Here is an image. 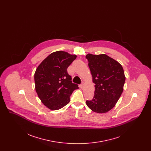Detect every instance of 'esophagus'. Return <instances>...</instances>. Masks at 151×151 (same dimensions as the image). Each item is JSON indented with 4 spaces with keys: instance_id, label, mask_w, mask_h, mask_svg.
I'll return each instance as SVG.
<instances>
[{
    "instance_id": "34e87169",
    "label": "esophagus",
    "mask_w": 151,
    "mask_h": 151,
    "mask_svg": "<svg viewBox=\"0 0 151 151\" xmlns=\"http://www.w3.org/2000/svg\"><path fill=\"white\" fill-rule=\"evenodd\" d=\"M84 87V83H82V84L80 85V88L81 89H83Z\"/></svg>"
}]
</instances>
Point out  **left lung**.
I'll list each match as a JSON object with an SVG mask.
<instances>
[{"label":"left lung","instance_id":"8db88e82","mask_svg":"<svg viewBox=\"0 0 151 151\" xmlns=\"http://www.w3.org/2000/svg\"><path fill=\"white\" fill-rule=\"evenodd\" d=\"M95 84L93 99L86 105L97 113H107L115 106L123 91L126 77L122 65L105 54L86 57Z\"/></svg>","mask_w":151,"mask_h":151}]
</instances>
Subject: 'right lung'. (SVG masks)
Wrapping results in <instances>:
<instances>
[{
  "instance_id": "1",
  "label": "right lung",
  "mask_w": 151,
  "mask_h": 151,
  "mask_svg": "<svg viewBox=\"0 0 151 151\" xmlns=\"http://www.w3.org/2000/svg\"><path fill=\"white\" fill-rule=\"evenodd\" d=\"M77 55L63 51L53 52L37 67L35 73L36 92L43 105L51 110L63 108L70 95L79 89L72 83L67 69Z\"/></svg>"
}]
</instances>
